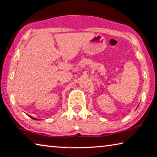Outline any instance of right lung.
<instances>
[{
  "label": "right lung",
  "instance_id": "obj_1",
  "mask_svg": "<svg viewBox=\"0 0 157 157\" xmlns=\"http://www.w3.org/2000/svg\"><path fill=\"white\" fill-rule=\"evenodd\" d=\"M28 116H29V117H30V118H32V119H34V120H37V119H36V118H33V117H32L31 116H29V115H28Z\"/></svg>",
  "mask_w": 157,
  "mask_h": 157
}]
</instances>
